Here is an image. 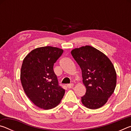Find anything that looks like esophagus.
Returning <instances> with one entry per match:
<instances>
[{
    "instance_id": "esophagus-1",
    "label": "esophagus",
    "mask_w": 131,
    "mask_h": 131,
    "mask_svg": "<svg viewBox=\"0 0 131 131\" xmlns=\"http://www.w3.org/2000/svg\"><path fill=\"white\" fill-rule=\"evenodd\" d=\"M73 85H74V84L72 83V84H68L66 87H67L68 88H72V87H73Z\"/></svg>"
}]
</instances>
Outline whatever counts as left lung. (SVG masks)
Instances as JSON below:
<instances>
[{
	"label": "left lung",
	"mask_w": 131,
	"mask_h": 131,
	"mask_svg": "<svg viewBox=\"0 0 131 131\" xmlns=\"http://www.w3.org/2000/svg\"><path fill=\"white\" fill-rule=\"evenodd\" d=\"M71 54L81 68L86 88L82 103L90 109L102 107L116 86L117 74L112 62L105 54L90 46L74 48Z\"/></svg>",
	"instance_id": "8db88e82"
}]
</instances>
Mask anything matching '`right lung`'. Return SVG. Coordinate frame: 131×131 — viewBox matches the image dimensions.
Masks as SVG:
<instances>
[{
    "mask_svg": "<svg viewBox=\"0 0 131 131\" xmlns=\"http://www.w3.org/2000/svg\"><path fill=\"white\" fill-rule=\"evenodd\" d=\"M63 52L62 49L51 46L35 48L22 64L20 79L24 92L35 105L44 110L56 107L65 94L53 70Z\"/></svg>",
    "mask_w": 131,
    "mask_h": 131,
    "instance_id": "1",
    "label": "right lung"
}]
</instances>
